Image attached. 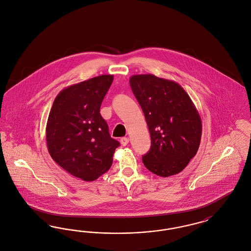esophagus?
Instances as JSON below:
<instances>
[{
    "mask_svg": "<svg viewBox=\"0 0 251 251\" xmlns=\"http://www.w3.org/2000/svg\"><path fill=\"white\" fill-rule=\"evenodd\" d=\"M121 144L123 147H126L129 144V138L128 137H122L121 139Z\"/></svg>",
    "mask_w": 251,
    "mask_h": 251,
    "instance_id": "esophagus-1",
    "label": "esophagus"
}]
</instances>
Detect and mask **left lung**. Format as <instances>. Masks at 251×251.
<instances>
[{"label": "left lung", "mask_w": 251, "mask_h": 251, "mask_svg": "<svg viewBox=\"0 0 251 251\" xmlns=\"http://www.w3.org/2000/svg\"><path fill=\"white\" fill-rule=\"evenodd\" d=\"M130 85L145 114L151 147L143 162L151 173H181L199 150L202 123L190 96L173 80L152 74L133 75Z\"/></svg>", "instance_id": "obj_1"}]
</instances>
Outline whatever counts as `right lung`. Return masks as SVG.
<instances>
[{"instance_id": "add662e5", "label": "right lung", "mask_w": 251, "mask_h": 251, "mask_svg": "<svg viewBox=\"0 0 251 251\" xmlns=\"http://www.w3.org/2000/svg\"><path fill=\"white\" fill-rule=\"evenodd\" d=\"M113 78L101 75L65 88L55 97L48 117L46 144L52 159L86 182L109 170L120 147L100 114Z\"/></svg>"}]
</instances>
